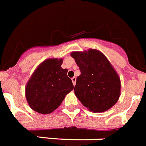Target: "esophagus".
Returning <instances> with one entry per match:
<instances>
[{"mask_svg":"<svg viewBox=\"0 0 146 146\" xmlns=\"http://www.w3.org/2000/svg\"><path fill=\"white\" fill-rule=\"evenodd\" d=\"M72 82H73V85H75L76 82V77H73V78H72Z\"/></svg>","mask_w":146,"mask_h":146,"instance_id":"1","label":"esophagus"}]
</instances>
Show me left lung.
Segmentation results:
<instances>
[{
  "instance_id": "left-lung-1",
  "label": "left lung",
  "mask_w": 146,
  "mask_h": 146,
  "mask_svg": "<svg viewBox=\"0 0 146 146\" xmlns=\"http://www.w3.org/2000/svg\"><path fill=\"white\" fill-rule=\"evenodd\" d=\"M71 56L81 72L74 92L83 106L93 112H104L114 106L120 96V79L106 56L94 49L75 52Z\"/></svg>"
}]
</instances>
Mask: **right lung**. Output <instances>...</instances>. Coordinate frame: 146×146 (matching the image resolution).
Returning a JSON list of instances; mask_svg holds the SVG:
<instances>
[{
	"mask_svg": "<svg viewBox=\"0 0 146 146\" xmlns=\"http://www.w3.org/2000/svg\"><path fill=\"white\" fill-rule=\"evenodd\" d=\"M62 59H48L34 71L25 88L26 99L34 111L48 114L58 107L66 94L73 89Z\"/></svg>",
	"mask_w": 146,
	"mask_h": 146,
	"instance_id": "add662e5",
	"label": "right lung"
}]
</instances>
